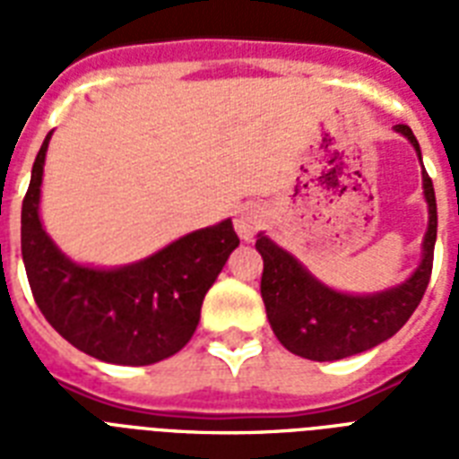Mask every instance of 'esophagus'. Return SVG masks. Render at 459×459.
<instances>
[{"mask_svg": "<svg viewBox=\"0 0 459 459\" xmlns=\"http://www.w3.org/2000/svg\"><path fill=\"white\" fill-rule=\"evenodd\" d=\"M262 223H264V212L259 207H252V204L243 207L236 214V230L243 240H252L255 233L262 229Z\"/></svg>", "mask_w": 459, "mask_h": 459, "instance_id": "1", "label": "esophagus"}]
</instances>
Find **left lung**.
<instances>
[{
	"label": "left lung",
	"mask_w": 459,
	"mask_h": 459,
	"mask_svg": "<svg viewBox=\"0 0 459 459\" xmlns=\"http://www.w3.org/2000/svg\"><path fill=\"white\" fill-rule=\"evenodd\" d=\"M421 159L420 143L410 126L398 124ZM424 178V197L429 202V229L424 238V255L417 272L398 288L377 295H342L309 276L293 255L281 250L266 236L257 238V247L264 259L262 272V300L266 316L281 345L314 362H331L357 355L388 341L405 326L417 305L427 293L434 269V245L438 214H436L434 183Z\"/></svg>",
	"instance_id": "obj_1"
}]
</instances>
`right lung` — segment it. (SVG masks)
Returning a JSON list of instances; mask_svg holds the SVG:
<instances>
[{
	"instance_id": "obj_1",
	"label": "right lung",
	"mask_w": 459,
	"mask_h": 459,
	"mask_svg": "<svg viewBox=\"0 0 459 459\" xmlns=\"http://www.w3.org/2000/svg\"><path fill=\"white\" fill-rule=\"evenodd\" d=\"M39 147L21 209V252L39 312L74 348L111 364L161 362L193 338L204 295L238 247L233 223L195 230L152 257L121 269L74 264L49 240L38 214Z\"/></svg>"
}]
</instances>
